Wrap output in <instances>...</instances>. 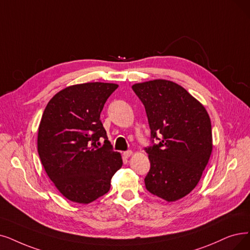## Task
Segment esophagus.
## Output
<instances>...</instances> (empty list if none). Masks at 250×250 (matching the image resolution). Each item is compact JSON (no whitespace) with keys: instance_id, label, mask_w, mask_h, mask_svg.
Instances as JSON below:
<instances>
[{"instance_id":"34e87169","label":"esophagus","mask_w":250,"mask_h":250,"mask_svg":"<svg viewBox=\"0 0 250 250\" xmlns=\"http://www.w3.org/2000/svg\"><path fill=\"white\" fill-rule=\"evenodd\" d=\"M133 155V152L132 151H127V152H124L123 153V156L125 157V158H129V157H131Z\"/></svg>"}]
</instances>
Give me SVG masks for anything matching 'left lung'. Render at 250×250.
Listing matches in <instances>:
<instances>
[{
    "label": "left lung",
    "instance_id": "1",
    "mask_svg": "<svg viewBox=\"0 0 250 250\" xmlns=\"http://www.w3.org/2000/svg\"><path fill=\"white\" fill-rule=\"evenodd\" d=\"M132 89L146 107L152 138L160 139L146 148L151 163L146 188L167 202L177 201L196 188L210 158V118L198 99L172 81L156 79Z\"/></svg>",
    "mask_w": 250,
    "mask_h": 250
}]
</instances>
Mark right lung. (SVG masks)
I'll return each mask as SVG.
<instances>
[{
    "label": "right lung",
    "mask_w": 250,
    "mask_h": 250,
    "mask_svg": "<svg viewBox=\"0 0 250 250\" xmlns=\"http://www.w3.org/2000/svg\"><path fill=\"white\" fill-rule=\"evenodd\" d=\"M119 85L92 82L68 86L48 103L38 128V153L48 177L63 197L91 203L109 191L122 167L99 118ZM101 137L105 145H96Z\"/></svg>",
    "instance_id": "right-lung-1"
}]
</instances>
